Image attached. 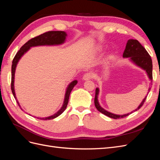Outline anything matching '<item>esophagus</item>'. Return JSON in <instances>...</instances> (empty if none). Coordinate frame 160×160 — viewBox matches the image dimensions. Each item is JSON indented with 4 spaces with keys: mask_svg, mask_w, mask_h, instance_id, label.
I'll use <instances>...</instances> for the list:
<instances>
[{
    "mask_svg": "<svg viewBox=\"0 0 160 160\" xmlns=\"http://www.w3.org/2000/svg\"><path fill=\"white\" fill-rule=\"evenodd\" d=\"M92 77H93V75H92L91 72H87V73L84 74V75L83 77V79L85 81L89 80L92 78Z\"/></svg>",
    "mask_w": 160,
    "mask_h": 160,
    "instance_id": "esophagus-1",
    "label": "esophagus"
}]
</instances>
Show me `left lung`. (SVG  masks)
Segmentation results:
<instances>
[{
  "label": "left lung",
  "instance_id": "8db88e82",
  "mask_svg": "<svg viewBox=\"0 0 160 160\" xmlns=\"http://www.w3.org/2000/svg\"><path fill=\"white\" fill-rule=\"evenodd\" d=\"M123 57L124 58H128L131 59L132 62L138 65V67H141L142 69H144L146 71L147 74L148 75L149 79L150 80H152L153 77H152V58L149 55L148 51L146 50V49L140 44V42L138 40L135 39H129L128 41V42L126 44V47H125V51L123 54ZM150 88H149L148 91L149 92ZM99 89L96 88L95 89V106L99 112L102 113L103 114L108 116L109 118H113V119H120V118H123L125 117H127L129 115H130L132 112L125 114V115H115L113 113H111L109 111H107L105 110L103 108H102L100 106L99 102H98V95H99ZM147 97H146L142 101V102L139 105V107L135 109L133 111H138L142 107L145 101H146Z\"/></svg>",
  "mask_w": 160,
  "mask_h": 160
}]
</instances>
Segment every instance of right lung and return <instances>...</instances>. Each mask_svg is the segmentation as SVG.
Wrapping results in <instances>:
<instances>
[{
	"label": "right lung",
	"mask_w": 160,
	"mask_h": 160,
	"mask_svg": "<svg viewBox=\"0 0 160 160\" xmlns=\"http://www.w3.org/2000/svg\"><path fill=\"white\" fill-rule=\"evenodd\" d=\"M67 37V34L64 31H48L41 35H38L37 37H34L29 41H28L25 45H22L17 52L16 55L14 56V59L12 60V68H11V90L12 93L14 97V98L17 100V103H18V106L21 108V105H19L18 101L17 99L15 92H14V72H15L16 67L18 63V61L20 60L21 57L25 54V53L28 51L32 47H36V46H41V45H61L65 41V38ZM77 83V81L75 80L72 81L71 83L68 85L66 90V93L65 95V99L63 104H62V108L59 111H58L56 113L52 115L49 117H47L45 118H37V119H42V120H49L52 119L60 115L63 111L65 110L67 104L69 102V95L72 89H73L74 86L76 85Z\"/></svg>",
	"instance_id": "add662e5"
}]
</instances>
